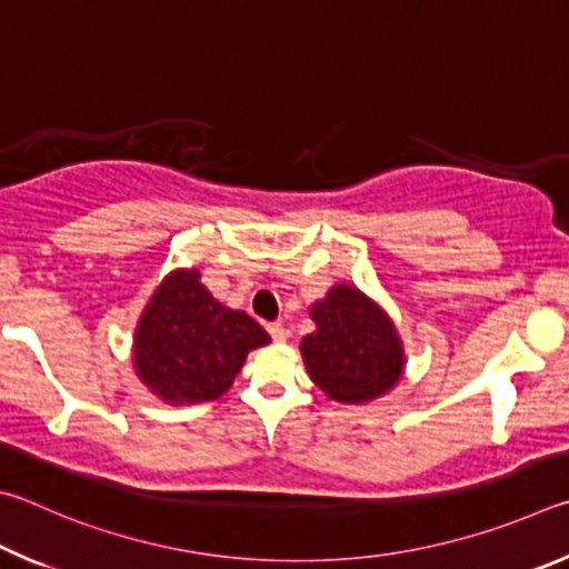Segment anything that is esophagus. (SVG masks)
<instances>
[{"label": "esophagus", "mask_w": 569, "mask_h": 569, "mask_svg": "<svg viewBox=\"0 0 569 569\" xmlns=\"http://www.w3.org/2000/svg\"><path fill=\"white\" fill-rule=\"evenodd\" d=\"M267 332L272 335V340H274L277 345H282V342L287 340V330H284V325H282V322H272V325H267Z\"/></svg>", "instance_id": "obj_1"}]
</instances>
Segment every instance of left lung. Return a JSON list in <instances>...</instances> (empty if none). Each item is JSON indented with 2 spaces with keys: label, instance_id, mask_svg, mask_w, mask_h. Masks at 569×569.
Instances as JSON below:
<instances>
[{
  "label": "left lung",
  "instance_id": "left-lung-1",
  "mask_svg": "<svg viewBox=\"0 0 569 569\" xmlns=\"http://www.w3.org/2000/svg\"><path fill=\"white\" fill-rule=\"evenodd\" d=\"M317 330L300 350L307 372L337 402L362 405L400 382L405 352L390 317L357 287L335 284L312 305Z\"/></svg>",
  "mask_w": 569,
  "mask_h": 569
}]
</instances>
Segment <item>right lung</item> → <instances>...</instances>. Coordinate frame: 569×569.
I'll return each mask as SVG.
<instances>
[{
    "instance_id": "1",
    "label": "right lung",
    "mask_w": 569,
    "mask_h": 569,
    "mask_svg": "<svg viewBox=\"0 0 569 569\" xmlns=\"http://www.w3.org/2000/svg\"><path fill=\"white\" fill-rule=\"evenodd\" d=\"M269 335L247 312L229 310L199 282V269H174L149 297L134 332V370L167 405L222 397L247 355Z\"/></svg>"
}]
</instances>
